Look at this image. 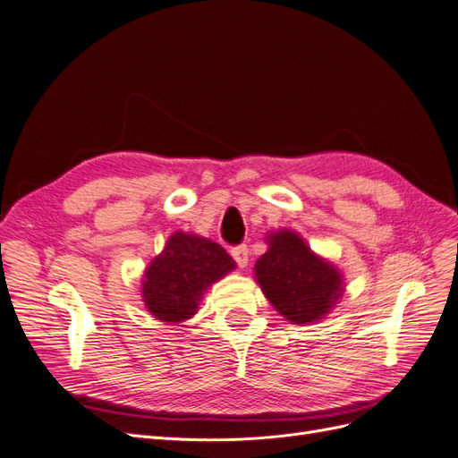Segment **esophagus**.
<instances>
[{
    "label": "esophagus",
    "instance_id": "34e87169",
    "mask_svg": "<svg viewBox=\"0 0 458 458\" xmlns=\"http://www.w3.org/2000/svg\"><path fill=\"white\" fill-rule=\"evenodd\" d=\"M231 256H233L234 261H237L239 267H246L248 266V248L244 244H239V246L231 248Z\"/></svg>",
    "mask_w": 458,
    "mask_h": 458
}]
</instances>
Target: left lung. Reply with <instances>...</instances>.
Wrapping results in <instances>:
<instances>
[{
    "mask_svg": "<svg viewBox=\"0 0 458 458\" xmlns=\"http://www.w3.org/2000/svg\"><path fill=\"white\" fill-rule=\"evenodd\" d=\"M267 244L254 271L271 306L294 325L323 318L344 293L340 271L290 229L271 233Z\"/></svg>",
    "mask_w": 458,
    "mask_h": 458,
    "instance_id": "obj_1",
    "label": "left lung"
}]
</instances>
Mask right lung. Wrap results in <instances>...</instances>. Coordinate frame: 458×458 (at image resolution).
<instances>
[{
  "label": "right lung",
  "instance_id": "right-lung-1",
  "mask_svg": "<svg viewBox=\"0 0 458 458\" xmlns=\"http://www.w3.org/2000/svg\"><path fill=\"white\" fill-rule=\"evenodd\" d=\"M234 269L217 242L177 231L143 275V301L164 323H182L197 313L208 286Z\"/></svg>",
  "mask_w": 458,
  "mask_h": 458
}]
</instances>
